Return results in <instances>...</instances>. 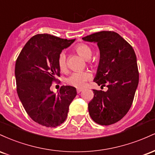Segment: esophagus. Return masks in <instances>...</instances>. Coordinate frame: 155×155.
Listing matches in <instances>:
<instances>
[{
  "label": "esophagus",
  "instance_id": "esophagus-1",
  "mask_svg": "<svg viewBox=\"0 0 155 155\" xmlns=\"http://www.w3.org/2000/svg\"><path fill=\"white\" fill-rule=\"evenodd\" d=\"M76 91H77V93H80V92H81V91H82V89H77V90H76Z\"/></svg>",
  "mask_w": 155,
  "mask_h": 155
}]
</instances>
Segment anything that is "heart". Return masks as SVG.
<instances>
[{
	"label": "heart",
	"mask_w": 155,
	"mask_h": 155,
	"mask_svg": "<svg viewBox=\"0 0 155 155\" xmlns=\"http://www.w3.org/2000/svg\"><path fill=\"white\" fill-rule=\"evenodd\" d=\"M76 52L84 60H88L92 58V51L90 46L85 44H78L75 48ZM58 66L60 70H65L66 68V55L61 52L58 56ZM90 76L87 72H74L67 79V83L76 87H82L87 80L90 79Z\"/></svg>",
	"instance_id": "obj_1"
}]
</instances>
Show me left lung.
<instances>
[{"instance_id":"obj_1","label":"left lung","mask_w":155,"mask_h":155,"mask_svg":"<svg viewBox=\"0 0 155 155\" xmlns=\"http://www.w3.org/2000/svg\"><path fill=\"white\" fill-rule=\"evenodd\" d=\"M97 43L100 60L94 81L106 92L93 90L89 103L90 116L96 123L109 125L125 116L133 104L139 74L134 49L115 32L101 31L82 38Z\"/></svg>"}]
</instances>
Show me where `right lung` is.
<instances>
[{"mask_svg":"<svg viewBox=\"0 0 155 155\" xmlns=\"http://www.w3.org/2000/svg\"><path fill=\"white\" fill-rule=\"evenodd\" d=\"M76 39L38 34L27 42L15 64L17 91L23 107L37 123L55 127L65 122L69 106L76 95L71 86H62L60 92L51 91L52 81L60 76L58 56Z\"/></svg>","mask_w":155,"mask_h":155,"instance_id":"right-lung-1","label":"right lung"}]
</instances>
